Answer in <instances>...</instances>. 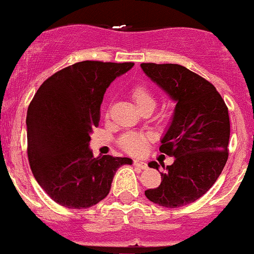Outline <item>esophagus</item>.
I'll use <instances>...</instances> for the list:
<instances>
[{
  "mask_svg": "<svg viewBox=\"0 0 254 254\" xmlns=\"http://www.w3.org/2000/svg\"><path fill=\"white\" fill-rule=\"evenodd\" d=\"M134 165L135 167H138L140 169H147V163L145 161H141V159H135L134 161Z\"/></svg>",
  "mask_w": 254,
  "mask_h": 254,
  "instance_id": "esophagus-1",
  "label": "esophagus"
}]
</instances>
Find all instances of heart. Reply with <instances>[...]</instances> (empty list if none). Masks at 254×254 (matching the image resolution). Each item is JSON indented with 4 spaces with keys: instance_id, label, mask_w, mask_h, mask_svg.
Returning a JSON list of instances; mask_svg holds the SVG:
<instances>
[{
    "instance_id": "heart-1",
    "label": "heart",
    "mask_w": 254,
    "mask_h": 254,
    "mask_svg": "<svg viewBox=\"0 0 254 254\" xmlns=\"http://www.w3.org/2000/svg\"><path fill=\"white\" fill-rule=\"evenodd\" d=\"M130 95L141 112L145 109L152 111L156 106V97L145 85L138 84L132 86L130 90ZM146 141H147V137L142 132H127L119 138V146L127 153L140 154L145 149Z\"/></svg>"
}]
</instances>
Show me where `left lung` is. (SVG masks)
<instances>
[{
	"mask_svg": "<svg viewBox=\"0 0 254 254\" xmlns=\"http://www.w3.org/2000/svg\"><path fill=\"white\" fill-rule=\"evenodd\" d=\"M141 69L176 103L159 147L175 161L161 173V185L145 194L162 207H183L203 196L225 167L230 138L228 107L209 81L185 66L142 63ZM148 167L159 170L157 162Z\"/></svg>",
	"mask_w": 254,
	"mask_h": 254,
	"instance_id": "obj_1",
	"label": "left lung"
}]
</instances>
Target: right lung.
<instances>
[{"label": "right lung", "mask_w": 254, "mask_h": 254, "mask_svg": "<svg viewBox=\"0 0 254 254\" xmlns=\"http://www.w3.org/2000/svg\"><path fill=\"white\" fill-rule=\"evenodd\" d=\"M134 63L84 61L50 76L39 87L26 116L28 157L39 185L58 204L73 209L106 198L127 157H93L92 130L100 123L103 96Z\"/></svg>", "instance_id": "1"}]
</instances>
